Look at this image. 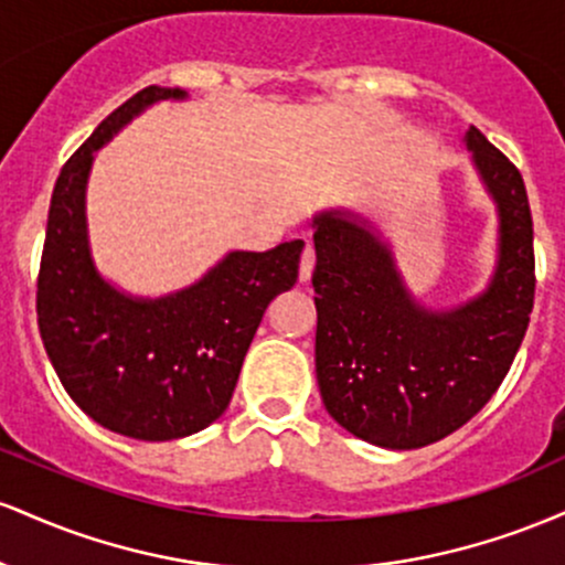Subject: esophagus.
Listing matches in <instances>:
<instances>
[{
	"instance_id": "34e87169",
	"label": "esophagus",
	"mask_w": 565,
	"mask_h": 565,
	"mask_svg": "<svg viewBox=\"0 0 565 565\" xmlns=\"http://www.w3.org/2000/svg\"><path fill=\"white\" fill-rule=\"evenodd\" d=\"M316 268V249L313 244L305 242V249H302V257H300V278L302 281H308L310 274H313Z\"/></svg>"
}]
</instances>
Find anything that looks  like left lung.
<instances>
[{"mask_svg": "<svg viewBox=\"0 0 565 565\" xmlns=\"http://www.w3.org/2000/svg\"><path fill=\"white\" fill-rule=\"evenodd\" d=\"M468 146L499 204L491 287L449 313L423 310L387 246L340 212L313 220L316 377L327 412L369 444L419 449L489 404L510 372L534 308V223L512 161L470 127Z\"/></svg>", "mask_w": 565, "mask_h": 565, "instance_id": "8db88e82", "label": "left lung"}]
</instances>
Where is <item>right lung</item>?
<instances>
[{"label": "right lung", "instance_id": "1", "mask_svg": "<svg viewBox=\"0 0 565 565\" xmlns=\"http://www.w3.org/2000/svg\"><path fill=\"white\" fill-rule=\"evenodd\" d=\"M183 95L140 89L76 148L55 180L36 278L39 334L57 380L97 425L138 440L185 438L228 408L265 308L295 287L305 246L231 252L196 287L153 302L95 274L84 228L93 153L146 106Z\"/></svg>", "mask_w": 565, "mask_h": 565}]
</instances>
